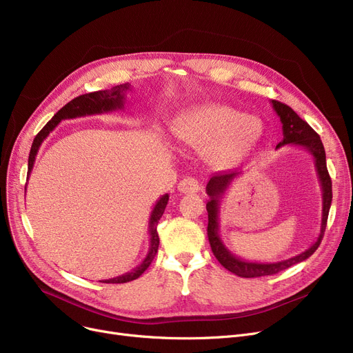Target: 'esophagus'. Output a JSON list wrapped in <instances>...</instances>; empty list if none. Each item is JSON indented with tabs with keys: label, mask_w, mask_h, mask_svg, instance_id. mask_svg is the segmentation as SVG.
<instances>
[{
	"label": "esophagus",
	"mask_w": 353,
	"mask_h": 353,
	"mask_svg": "<svg viewBox=\"0 0 353 353\" xmlns=\"http://www.w3.org/2000/svg\"><path fill=\"white\" fill-rule=\"evenodd\" d=\"M177 189H179L180 193H197L200 190V184L196 179L186 177L179 183Z\"/></svg>",
	"instance_id": "34e87169"
}]
</instances>
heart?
I'll use <instances>...</instances> for the list:
<instances>
[{"label": "heart", "mask_w": 353, "mask_h": 353, "mask_svg": "<svg viewBox=\"0 0 353 353\" xmlns=\"http://www.w3.org/2000/svg\"><path fill=\"white\" fill-rule=\"evenodd\" d=\"M172 128L181 144L205 152L216 167H229L239 161L263 134L261 120L240 114L226 104H205L184 111Z\"/></svg>", "instance_id": "heart-1"}]
</instances>
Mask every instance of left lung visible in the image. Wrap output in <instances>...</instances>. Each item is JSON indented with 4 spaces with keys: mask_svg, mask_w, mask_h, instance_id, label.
I'll return each mask as SVG.
<instances>
[{
    "mask_svg": "<svg viewBox=\"0 0 353 353\" xmlns=\"http://www.w3.org/2000/svg\"><path fill=\"white\" fill-rule=\"evenodd\" d=\"M272 105L276 111V114L281 117L282 130H283V140L276 145V148H281L286 144L299 145V147L305 148L306 152H309L314 160V167H316L318 177L321 181L322 199H323L322 200L321 233L318 236L316 242H314L309 249H306L305 252H302L298 256L286 259V261L274 262V263H257V262H248V261H245V259H240L239 256L233 254L225 246V243L221 242L220 234H219V229H220L219 214H220L221 199H223L232 181L234 179H237L239 174H242V170L216 173L214 176L210 177L208 186H206V193L210 197V200L206 205L208 214H209V225H208L209 242H210L212 252L216 256L217 261L220 262V265L240 277L269 276V274L279 273L281 270H285L296 263H301V262L306 261L309 256H312L314 252H316V249L319 248V245L322 242L323 233L326 229L330 203H332V180L327 173L326 154H325V148H323L319 134L314 132V130L305 120H302L298 114H296L289 105H286L281 101H276V100H272Z\"/></svg>",
    "mask_w": 353,
    "mask_h": 353,
    "instance_id": "left-lung-1",
    "label": "left lung"
}]
</instances>
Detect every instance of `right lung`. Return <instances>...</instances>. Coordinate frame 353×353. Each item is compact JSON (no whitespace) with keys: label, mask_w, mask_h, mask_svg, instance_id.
I'll list each match as a JSON object with an SVG mask.
<instances>
[{"label":"right lung","mask_w":353,"mask_h":353,"mask_svg":"<svg viewBox=\"0 0 353 353\" xmlns=\"http://www.w3.org/2000/svg\"><path fill=\"white\" fill-rule=\"evenodd\" d=\"M132 90V84H120L116 85L110 90H100L94 92H88V94L79 96L70 103H67L61 110H59L57 113L54 114V117L43 127L41 132L35 136L30 156H28V177L32 170V165L35 161V156L39 153V148L43 144V141L48 137V134L52 132V130L60 124L61 120L67 119H77V117H84V116H92V114H103V113H110V111H116V110H123L124 108V101H125V92ZM167 201H169V194H163L156 206L153 208V212L150 214V220H148V233H150V246H148V252L144 257V261L134 268L132 272H127L121 276L113 277V279H105L101 281L103 283H127L137 279L139 276L144 273V270L150 266L153 262V259L157 253L159 249V234H157V223L160 217L164 213V209L167 206Z\"/></svg>","instance_id":"right-lung-1"}]
</instances>
